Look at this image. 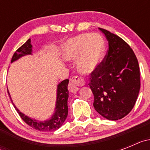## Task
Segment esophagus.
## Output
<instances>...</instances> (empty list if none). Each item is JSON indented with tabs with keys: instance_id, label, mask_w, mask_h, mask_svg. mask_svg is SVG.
<instances>
[{
	"instance_id": "esophagus-1",
	"label": "esophagus",
	"mask_w": 150,
	"mask_h": 150,
	"mask_svg": "<svg viewBox=\"0 0 150 150\" xmlns=\"http://www.w3.org/2000/svg\"><path fill=\"white\" fill-rule=\"evenodd\" d=\"M84 85V79L77 76H73L71 80V83H69L68 89L71 92H76L79 90V86H82Z\"/></svg>"
}]
</instances>
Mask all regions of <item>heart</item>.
<instances>
[{"label": "heart", "mask_w": 150, "mask_h": 150, "mask_svg": "<svg viewBox=\"0 0 150 150\" xmlns=\"http://www.w3.org/2000/svg\"><path fill=\"white\" fill-rule=\"evenodd\" d=\"M104 46L100 37L83 34L64 43L62 57L66 61H77L79 71L84 74L93 72L101 62Z\"/></svg>", "instance_id": "1"}]
</instances>
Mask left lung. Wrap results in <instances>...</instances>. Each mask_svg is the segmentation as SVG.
Listing matches in <instances>:
<instances>
[{"mask_svg":"<svg viewBox=\"0 0 150 150\" xmlns=\"http://www.w3.org/2000/svg\"><path fill=\"white\" fill-rule=\"evenodd\" d=\"M108 41L107 55L90 74L95 110L109 120H121L133 109L140 88V67L129 45L99 28Z\"/></svg>","mask_w":150,"mask_h":150,"instance_id":"1","label":"left lung"}]
</instances>
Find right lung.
I'll return each instance as SVG.
<instances>
[{
    "instance_id": "obj_1",
    "label": "right lung",
    "mask_w": 150,
    "mask_h": 150,
    "mask_svg": "<svg viewBox=\"0 0 150 150\" xmlns=\"http://www.w3.org/2000/svg\"><path fill=\"white\" fill-rule=\"evenodd\" d=\"M31 54H32V45L30 44V39H28L21 47H19L16 50V52L13 55L11 62L18 60L21 57L27 55H31ZM68 83V79H64L58 85L55 112L50 120L43 122H39L38 120L28 117V116L22 113V112H20L14 105V104H13V106L19 114L20 117L22 119V120L26 124L28 125L29 126L32 127L36 130H39L40 132H53V131L59 129L62 126L68 114V107H67V99L69 97V91L67 89ZM7 92L11 99L8 89ZM12 103H13V100H12Z\"/></svg>"
}]
</instances>
